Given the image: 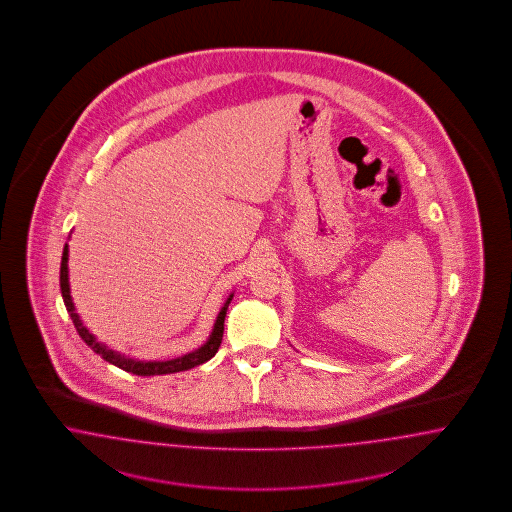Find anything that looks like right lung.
Segmentation results:
<instances>
[{"label":"right lung","instance_id":"obj_1","mask_svg":"<svg viewBox=\"0 0 512 512\" xmlns=\"http://www.w3.org/2000/svg\"><path fill=\"white\" fill-rule=\"evenodd\" d=\"M69 246L65 244L62 253V266H60V287H62L63 304L69 311L71 319H73V325L77 328L78 336L84 340V343L88 347H92L93 353H97L99 357L105 358L110 364L118 366L120 370L124 372L135 373V375H144V377H150V375H165V373H176L186 372L191 370L195 366H201L204 362H208L210 358L214 357L221 345L223 340V323H225V315H227V308L233 300V295H229V298L225 300L223 308L217 313L216 323L214 328L208 336L206 343H202L199 349L182 355V357L171 358V360H139V358L125 357L122 353L109 349L105 343L97 341V338L93 336L92 332L84 326L80 315L75 310V304H73V298H71V289H69Z\"/></svg>","mask_w":512,"mask_h":512}]
</instances>
